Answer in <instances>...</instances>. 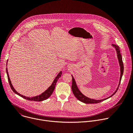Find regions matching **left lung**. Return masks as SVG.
<instances>
[{
  "label": "left lung",
  "instance_id": "8db88e82",
  "mask_svg": "<svg viewBox=\"0 0 133 133\" xmlns=\"http://www.w3.org/2000/svg\"><path fill=\"white\" fill-rule=\"evenodd\" d=\"M113 46L115 47V48L116 49V50L117 51V57L118 58V61L119 63V65L121 66V77H120V80H119V83L118 85V87L117 88L116 90L115 91V92L111 95L110 97L102 99V100H95V99H90L89 98H88L87 97L84 96L81 92V91L79 90V89H78V88L77 87V85L76 84V81L73 78V77L72 76V86H71V88H72V92L74 94L75 96L80 101H81L82 102L85 103V104H97V103H99L101 101H103L105 100H106L109 98H110L111 97H112L114 95H115L116 94V92L117 91L118 89V87L120 85L121 83V81L122 80V78L123 75V72H124V64H123V60H122V56L121 55V51H120V49H119V46H118L117 45H112Z\"/></svg>",
  "mask_w": 133,
  "mask_h": 133
}]
</instances>
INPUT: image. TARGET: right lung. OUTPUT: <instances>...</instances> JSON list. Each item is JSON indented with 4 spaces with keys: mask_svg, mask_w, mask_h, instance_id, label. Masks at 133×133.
<instances>
[{
    "mask_svg": "<svg viewBox=\"0 0 133 133\" xmlns=\"http://www.w3.org/2000/svg\"><path fill=\"white\" fill-rule=\"evenodd\" d=\"M7 62H8V60H7ZM6 72H7V77H8V82H9V85L10 86V88L11 90L13 91L16 94L18 95V96H21V97L25 99H27L28 100H31V101H43V100H45L46 99H47L48 98H49L51 95L52 94L54 89H55V85H56V83L58 80V79L60 78V77L62 75V71H61L60 73H58V74L57 75V76L56 77V78H55L54 80L53 81V83H52L51 85L48 88V89L45 90V91H44V92H43L42 94L38 95V96H35V97H26V96H23L22 95H21L20 94H19L18 92H17L16 90L14 89V88L13 87L11 83V81H10V78H9V75H8V70H7V68H6Z\"/></svg>",
    "mask_w": 133,
    "mask_h": 133,
    "instance_id": "right-lung-1",
    "label": "right lung"
}]
</instances>
